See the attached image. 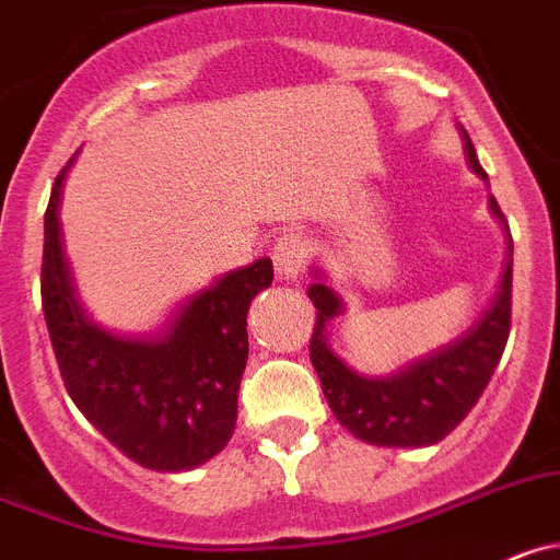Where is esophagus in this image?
<instances>
[{"mask_svg": "<svg viewBox=\"0 0 560 560\" xmlns=\"http://www.w3.org/2000/svg\"><path fill=\"white\" fill-rule=\"evenodd\" d=\"M307 258H311V242L300 231L283 233L271 249V264H275V275L280 280H296L300 271L305 269Z\"/></svg>", "mask_w": 560, "mask_h": 560, "instance_id": "1", "label": "esophagus"}]
</instances>
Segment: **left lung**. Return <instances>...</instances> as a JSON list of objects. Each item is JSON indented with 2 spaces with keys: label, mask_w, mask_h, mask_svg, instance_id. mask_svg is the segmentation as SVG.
I'll list each match as a JSON object with an SVG mask.
<instances>
[{
  "label": "left lung",
  "mask_w": 560,
  "mask_h": 560,
  "mask_svg": "<svg viewBox=\"0 0 560 560\" xmlns=\"http://www.w3.org/2000/svg\"><path fill=\"white\" fill-rule=\"evenodd\" d=\"M462 140L470 167L487 178L465 129ZM489 209L509 233V222L494 197L489 200ZM511 255L514 244L509 233V260L500 277L498 294L467 332L387 376L357 374L329 349L327 327L335 316L343 313V300L322 280L307 289V296L316 305V327L311 338L313 369L322 380L329 409L343 429L371 445L423 448L440 443L467 418L492 380L509 340Z\"/></svg>",
  "instance_id": "8db88e82"
}]
</instances>
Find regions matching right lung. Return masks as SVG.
Instances as JSON below:
<instances>
[{
    "mask_svg": "<svg viewBox=\"0 0 560 560\" xmlns=\"http://www.w3.org/2000/svg\"><path fill=\"white\" fill-rule=\"evenodd\" d=\"M57 175L44 220L40 294L51 349L79 412L137 465L180 472L220 454L236 429L247 365V311L275 280L269 258L225 271L186 296L156 335L93 322L77 300L60 242Z\"/></svg>",
    "mask_w": 560,
    "mask_h": 560,
    "instance_id": "right-lung-1",
    "label": "right lung"
}]
</instances>
